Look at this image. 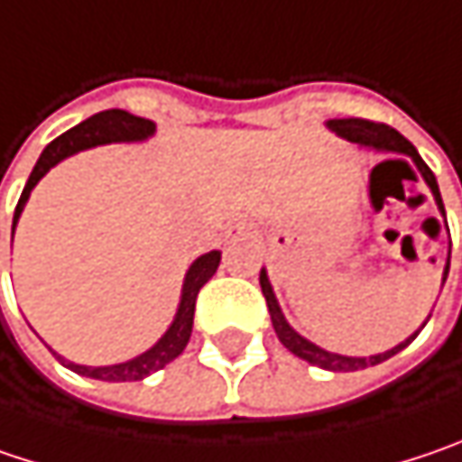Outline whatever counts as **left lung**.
I'll use <instances>...</instances> for the list:
<instances>
[{"mask_svg":"<svg viewBox=\"0 0 462 462\" xmlns=\"http://www.w3.org/2000/svg\"><path fill=\"white\" fill-rule=\"evenodd\" d=\"M327 125L337 133L339 138H345V141H350V143H356V146H361V149H371L376 151V153H390V156H408V159L416 164V170H419V175L423 177V182L429 185V190H431V196H434V204L439 208V214L445 217V206H442V196H439L437 177H434V172L423 164V159L419 156V151L413 149V143H411L408 138H402L394 127H387V125L379 123H368V120H353V117H350V120H329ZM387 162H397V159H387ZM382 164H384V162H382ZM376 167H379V164H376ZM376 167H374V170H376ZM445 225H448V219H445ZM448 272L449 254L448 263H445V272H442V285H445V280H448ZM258 282H261V292H263V298H266L269 316H272V327H274L280 342L285 345L292 356L309 361L311 366L327 368V371H358V368L384 364L387 358H393L400 350H405V347L416 339V335H419L420 329L426 327V321H429V319H426L411 337H405L400 345H394V347L384 350V353H376V356H339V353H332V350L319 347L316 342L306 339L300 332H295V329L290 327V321H287L285 313L280 309V300H277V295H274V287L269 282L266 269H261Z\"/></svg>","mask_w":462,"mask_h":462,"instance_id":"obj_1","label":"left lung"}]
</instances>
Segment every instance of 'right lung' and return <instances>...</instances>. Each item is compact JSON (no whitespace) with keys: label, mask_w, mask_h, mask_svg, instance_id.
<instances>
[{"label":"right lung","mask_w":462,"mask_h":462,"mask_svg":"<svg viewBox=\"0 0 462 462\" xmlns=\"http://www.w3.org/2000/svg\"><path fill=\"white\" fill-rule=\"evenodd\" d=\"M153 133H156V123H151L146 117H135V115L125 112V109H106V112H98L94 117H88V120H83L80 125H75L72 130L62 133L60 138H54L43 149L39 162H36V167H33V172H31L28 182H25V188H23V196H20L17 208H14L13 235L17 222H20V214H23V208L28 204V199H31V190L62 159H68V156L78 153V151L96 149V146H106V143H143V141H149ZM219 261H222L219 251H208V254L199 256L188 266L172 324L141 356H135L130 361H123V364H112V366H83V364L68 361L57 350H51V353L69 371H75L80 376H88V379H98V382H141V379H146L153 371H162L170 361H175L177 356L185 350V345L190 339V332H193V313H196L199 290L214 277Z\"/></svg>","instance_id":"right-lung-1"}]
</instances>
